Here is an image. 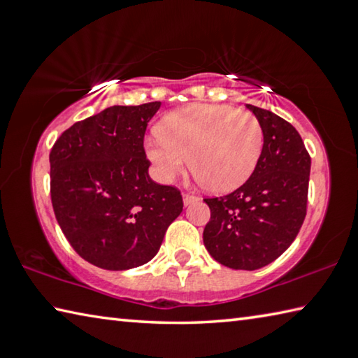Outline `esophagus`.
Listing matches in <instances>:
<instances>
[{"instance_id":"esophagus-1","label":"esophagus","mask_w":358,"mask_h":358,"mask_svg":"<svg viewBox=\"0 0 358 358\" xmlns=\"http://www.w3.org/2000/svg\"><path fill=\"white\" fill-rule=\"evenodd\" d=\"M197 201H199V197L194 196V194H187V192L183 194L185 205H189V203H194V202H197Z\"/></svg>"}]
</instances>
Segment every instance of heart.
Instances as JSON below:
<instances>
[{
	"mask_svg": "<svg viewBox=\"0 0 358 358\" xmlns=\"http://www.w3.org/2000/svg\"><path fill=\"white\" fill-rule=\"evenodd\" d=\"M148 138L145 151L157 178L172 181L189 166L213 192L237 189L251 177L264 148V129L256 115L232 106L197 104L171 112Z\"/></svg>",
	"mask_w": 358,
	"mask_h": 358,
	"instance_id": "b5f03b06",
	"label": "heart"
}]
</instances>
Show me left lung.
Here are the masks:
<instances>
[{"mask_svg":"<svg viewBox=\"0 0 358 358\" xmlns=\"http://www.w3.org/2000/svg\"><path fill=\"white\" fill-rule=\"evenodd\" d=\"M246 107L264 129L259 164L245 185L222 197L203 199L210 221L203 245L216 262L257 270L292 245L306 216L311 157L292 124L256 106Z\"/></svg>","mask_w":358,"mask_h":358,"instance_id":"obj_1","label":"left lung"}]
</instances>
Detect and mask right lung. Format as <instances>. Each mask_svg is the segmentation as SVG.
I'll use <instances>...</instances> for the list:
<instances>
[{
	"instance_id": "add662e5",
	"label": "right lung",
	"mask_w": 358,
	"mask_h": 358,
	"mask_svg": "<svg viewBox=\"0 0 358 358\" xmlns=\"http://www.w3.org/2000/svg\"><path fill=\"white\" fill-rule=\"evenodd\" d=\"M161 102L113 106L77 121L50 151L53 211L76 252L104 270L150 262L183 211L173 186L148 175L143 148Z\"/></svg>"
}]
</instances>
